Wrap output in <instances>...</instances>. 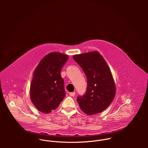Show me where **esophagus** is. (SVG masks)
I'll list each match as a JSON object with an SVG mask.
<instances>
[{"instance_id":"1","label":"esophagus","mask_w":148,"mask_h":148,"mask_svg":"<svg viewBox=\"0 0 148 148\" xmlns=\"http://www.w3.org/2000/svg\"><path fill=\"white\" fill-rule=\"evenodd\" d=\"M75 94H76V93H75V92H70V93H69V95H70L71 96H74L75 95Z\"/></svg>"}]
</instances>
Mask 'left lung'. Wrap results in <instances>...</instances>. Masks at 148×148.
<instances>
[{
    "instance_id": "1",
    "label": "left lung",
    "mask_w": 148,
    "mask_h": 148,
    "mask_svg": "<svg viewBox=\"0 0 148 148\" xmlns=\"http://www.w3.org/2000/svg\"><path fill=\"white\" fill-rule=\"evenodd\" d=\"M73 58L87 78L84 95L77 98L80 109L88 115L103 112L110 104L116 94L114 81L105 59L97 51L75 55Z\"/></svg>"
}]
</instances>
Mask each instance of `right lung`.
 <instances>
[{
	"label": "right lung",
	"instance_id": "right-lung-1",
	"mask_svg": "<svg viewBox=\"0 0 148 148\" xmlns=\"http://www.w3.org/2000/svg\"><path fill=\"white\" fill-rule=\"evenodd\" d=\"M68 59L67 55L51 52L35 68L30 85V98L35 106L44 113L55 110L65 96L61 70Z\"/></svg>",
	"mask_w": 148,
	"mask_h": 148
}]
</instances>
